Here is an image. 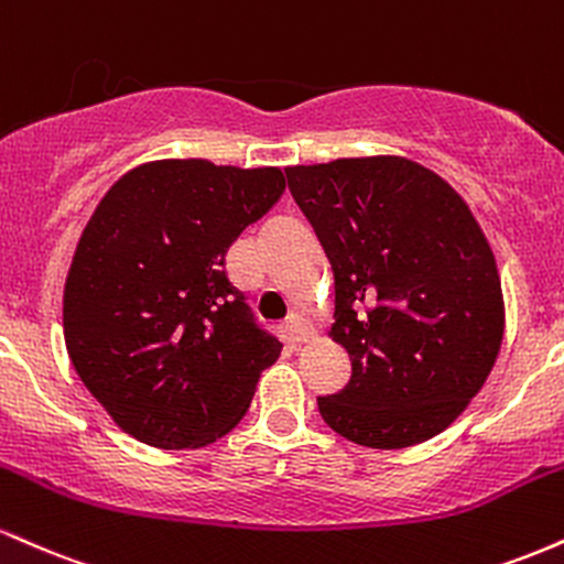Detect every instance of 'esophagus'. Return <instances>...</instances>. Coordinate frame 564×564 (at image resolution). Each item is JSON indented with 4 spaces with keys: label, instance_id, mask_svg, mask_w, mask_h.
<instances>
[{
    "label": "esophagus",
    "instance_id": "1",
    "mask_svg": "<svg viewBox=\"0 0 564 564\" xmlns=\"http://www.w3.org/2000/svg\"><path fill=\"white\" fill-rule=\"evenodd\" d=\"M286 332H289V339L296 341V345H302V341H307V321L302 318L300 313H291L286 318Z\"/></svg>",
    "mask_w": 564,
    "mask_h": 564
}]
</instances>
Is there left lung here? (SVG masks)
Masks as SVG:
<instances>
[{
  "instance_id": "8db88e82",
  "label": "left lung",
  "mask_w": 564,
  "mask_h": 564,
  "mask_svg": "<svg viewBox=\"0 0 564 564\" xmlns=\"http://www.w3.org/2000/svg\"><path fill=\"white\" fill-rule=\"evenodd\" d=\"M334 270L328 336L352 360L318 398L336 435L394 451L440 435L482 390L503 339L496 257L467 200L403 156L289 166Z\"/></svg>"
}]
</instances>
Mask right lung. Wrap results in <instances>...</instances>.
Here are the masks:
<instances>
[{"instance_id": "add662e5", "label": "right lung", "mask_w": 564, "mask_h": 564, "mask_svg": "<svg viewBox=\"0 0 564 564\" xmlns=\"http://www.w3.org/2000/svg\"><path fill=\"white\" fill-rule=\"evenodd\" d=\"M286 191L278 166H134L82 230L63 289L68 358L119 430L204 448L243 419L281 341L257 326L225 254Z\"/></svg>"}]
</instances>
